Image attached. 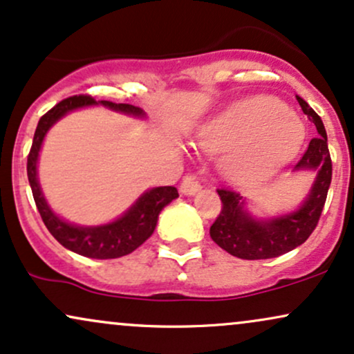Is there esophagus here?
Listing matches in <instances>:
<instances>
[{
	"instance_id": "1",
	"label": "esophagus",
	"mask_w": 354,
	"mask_h": 354,
	"mask_svg": "<svg viewBox=\"0 0 354 354\" xmlns=\"http://www.w3.org/2000/svg\"><path fill=\"white\" fill-rule=\"evenodd\" d=\"M201 187L202 185H201V182L197 180V177L187 176V177H184V180H182V184H180V192L184 195H194L201 190Z\"/></svg>"
}]
</instances>
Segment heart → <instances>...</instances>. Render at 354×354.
Returning a JSON list of instances; mask_svg holds the SVG:
<instances>
[{"instance_id": "b5f03b06", "label": "heart", "mask_w": 354, "mask_h": 354, "mask_svg": "<svg viewBox=\"0 0 354 354\" xmlns=\"http://www.w3.org/2000/svg\"><path fill=\"white\" fill-rule=\"evenodd\" d=\"M306 129L283 102L257 95L235 102L198 132L203 151L225 152L222 169L235 180L275 174L298 152Z\"/></svg>"}]
</instances>
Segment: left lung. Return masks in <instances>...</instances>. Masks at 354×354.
<instances>
[{
  "instance_id": "obj_1",
  "label": "left lung",
  "mask_w": 354,
  "mask_h": 354,
  "mask_svg": "<svg viewBox=\"0 0 354 354\" xmlns=\"http://www.w3.org/2000/svg\"><path fill=\"white\" fill-rule=\"evenodd\" d=\"M297 101L301 106V111L315 124L318 136L310 140L308 149L295 165V170H317V180L300 209L272 220L253 218L245 210V201L239 192L230 189H217L222 201V210L212 223L210 236L220 248L239 259L265 260L292 252L298 245L305 243L306 239L313 234L325 207L333 172L326 131L322 118L311 109L308 102L298 95Z\"/></svg>"
}]
</instances>
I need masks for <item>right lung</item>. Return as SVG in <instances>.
I'll return each mask as SVG.
<instances>
[{
  "label": "right lung",
  "mask_w": 354,
  "mask_h": 354,
  "mask_svg": "<svg viewBox=\"0 0 354 354\" xmlns=\"http://www.w3.org/2000/svg\"><path fill=\"white\" fill-rule=\"evenodd\" d=\"M93 104H102L109 109L126 112V114L137 115V118L144 115L142 109L132 106V104L95 101L91 95H73V97L57 102L37 122L31 151H29L28 156V180L46 228L51 232V235L62 247L82 257H89V259H119V257L134 252L137 247H140L153 234L160 210L167 203L172 202L174 198H177L178 192L176 187H156V189L147 190L137 198V202L122 217L99 227L71 225L49 209L48 202H46L44 195L41 192L39 182H37V156H39L41 144H43L46 132L49 131V127L56 120H59L68 112L77 109V107L93 106Z\"/></svg>",
  "instance_id": "1"
}]
</instances>
